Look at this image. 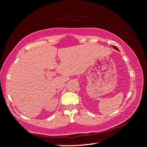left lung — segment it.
<instances>
[{"label": "left lung", "mask_w": 147, "mask_h": 147, "mask_svg": "<svg viewBox=\"0 0 147 147\" xmlns=\"http://www.w3.org/2000/svg\"><path fill=\"white\" fill-rule=\"evenodd\" d=\"M112 46H113L114 47V48L115 49V50H117V51H119V49L116 47H115V46H114V45H112Z\"/></svg>", "instance_id": "obj_1"}]
</instances>
